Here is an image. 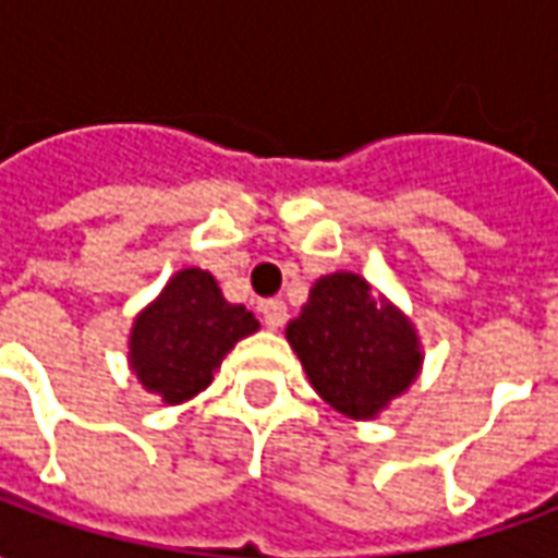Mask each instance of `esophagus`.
Wrapping results in <instances>:
<instances>
[{
  "label": "esophagus",
  "mask_w": 558,
  "mask_h": 558,
  "mask_svg": "<svg viewBox=\"0 0 558 558\" xmlns=\"http://www.w3.org/2000/svg\"><path fill=\"white\" fill-rule=\"evenodd\" d=\"M259 311H263V323H266L271 331H278V328L287 323V304L280 302V299H268V302L259 304Z\"/></svg>",
  "instance_id": "esophagus-1"
}]
</instances>
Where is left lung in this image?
Returning <instances> with one entry per match:
<instances>
[{
    "label": "left lung",
    "mask_w": 558,
    "mask_h": 558,
    "mask_svg": "<svg viewBox=\"0 0 558 558\" xmlns=\"http://www.w3.org/2000/svg\"><path fill=\"white\" fill-rule=\"evenodd\" d=\"M287 340L316 395L352 421L379 418L424 364L410 316L355 271L316 280Z\"/></svg>",
    "instance_id": "8db88e82"
}]
</instances>
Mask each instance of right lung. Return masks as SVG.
Listing matches in <instances>:
<instances>
[{
	"label": "right lung",
	"mask_w": 558,
	"mask_h": 558,
	"mask_svg": "<svg viewBox=\"0 0 558 558\" xmlns=\"http://www.w3.org/2000/svg\"><path fill=\"white\" fill-rule=\"evenodd\" d=\"M256 328L244 304L223 299L211 271L182 268L134 316L128 364L148 395L179 407L211 386L227 352Z\"/></svg>",
	"instance_id": "obj_1"
}]
</instances>
